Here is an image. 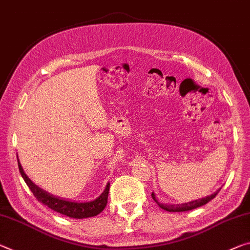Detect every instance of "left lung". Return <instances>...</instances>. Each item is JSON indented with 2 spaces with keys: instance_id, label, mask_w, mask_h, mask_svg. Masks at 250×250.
Instances as JSON below:
<instances>
[{
  "instance_id": "obj_1",
  "label": "left lung",
  "mask_w": 250,
  "mask_h": 250,
  "mask_svg": "<svg viewBox=\"0 0 250 250\" xmlns=\"http://www.w3.org/2000/svg\"><path fill=\"white\" fill-rule=\"evenodd\" d=\"M220 189H221V188H220ZM220 189H218L216 192H213V193L211 195H208V197L198 199V200H193V201H190V202H187V203H181V205H167V203H160L159 201L156 200L154 192H152V198H153V200H154L157 203V206H159L160 208H162V209L167 210V211H170V212H182V211H189V210L199 208V207H202V206L207 205V203L212 200V199L216 197V195L218 194V192L220 191Z\"/></svg>"
}]
</instances>
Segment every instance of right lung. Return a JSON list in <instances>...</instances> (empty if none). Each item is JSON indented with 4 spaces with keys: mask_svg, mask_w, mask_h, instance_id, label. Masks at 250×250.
<instances>
[{
    "mask_svg": "<svg viewBox=\"0 0 250 250\" xmlns=\"http://www.w3.org/2000/svg\"><path fill=\"white\" fill-rule=\"evenodd\" d=\"M19 164V170L22 175L23 180H24L26 186L29 187V189L31 190L34 197L39 202L43 203L44 206H47L48 208L52 209L53 211H57L61 214H64L69 218L74 219H83V218H89L95 217L98 213H101L102 211L105 209L107 205V199H108V191H109V182L107 183L105 190L103 191V193L99 195L98 198H96L93 201H70V200H64L62 198L56 197L48 193L47 191L42 190L41 188L36 186L31 180L28 178V175L24 173L23 167L20 163V161L18 160Z\"/></svg>",
    "mask_w": 250,
    "mask_h": 250,
    "instance_id": "add662e5",
    "label": "right lung"
}]
</instances>
